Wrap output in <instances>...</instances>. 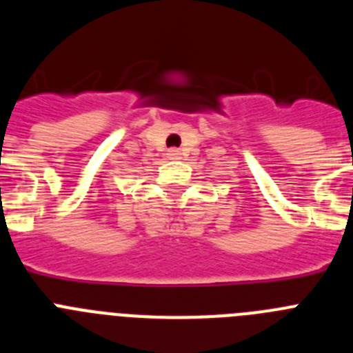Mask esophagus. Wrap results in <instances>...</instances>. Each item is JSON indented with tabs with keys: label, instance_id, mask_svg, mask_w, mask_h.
Wrapping results in <instances>:
<instances>
[{
	"label": "esophagus",
	"instance_id": "1",
	"mask_svg": "<svg viewBox=\"0 0 353 353\" xmlns=\"http://www.w3.org/2000/svg\"><path fill=\"white\" fill-rule=\"evenodd\" d=\"M179 155H180V152L176 148L168 150V157H170V159H179Z\"/></svg>",
	"mask_w": 353,
	"mask_h": 353
}]
</instances>
